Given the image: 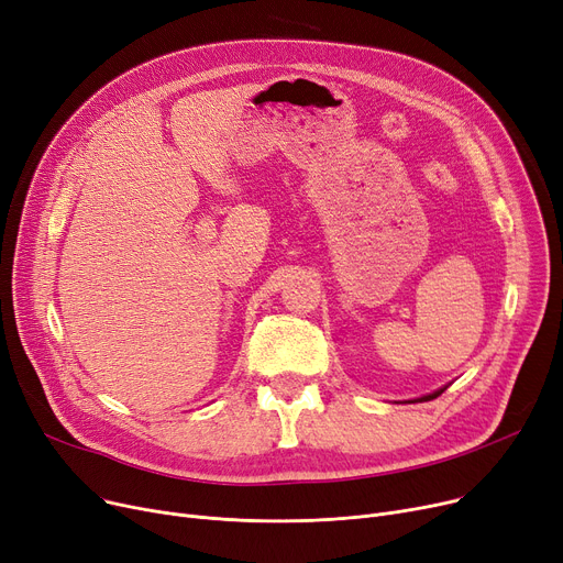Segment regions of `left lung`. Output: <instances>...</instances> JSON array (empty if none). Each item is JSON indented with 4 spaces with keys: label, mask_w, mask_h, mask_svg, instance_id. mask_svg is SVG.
<instances>
[{
    "label": "left lung",
    "mask_w": 563,
    "mask_h": 563,
    "mask_svg": "<svg viewBox=\"0 0 563 563\" xmlns=\"http://www.w3.org/2000/svg\"><path fill=\"white\" fill-rule=\"evenodd\" d=\"M448 390V386L445 388H438L435 393H429V395H424V397H420V399H410V401H431V399H435V397H440L442 393Z\"/></svg>",
    "instance_id": "1"
}]
</instances>
